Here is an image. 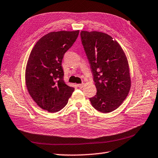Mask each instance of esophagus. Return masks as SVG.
<instances>
[{
  "mask_svg": "<svg viewBox=\"0 0 158 158\" xmlns=\"http://www.w3.org/2000/svg\"><path fill=\"white\" fill-rule=\"evenodd\" d=\"M77 86L79 87V88H83V86H84V83H81V84H78L77 85Z\"/></svg>",
  "mask_w": 158,
  "mask_h": 158,
  "instance_id": "esophagus-1",
  "label": "esophagus"
}]
</instances>
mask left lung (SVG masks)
I'll return each mask as SVG.
<instances>
[{
	"instance_id": "left-lung-1",
	"label": "left lung",
	"mask_w": 158,
	"mask_h": 158,
	"mask_svg": "<svg viewBox=\"0 0 158 158\" xmlns=\"http://www.w3.org/2000/svg\"><path fill=\"white\" fill-rule=\"evenodd\" d=\"M81 38L94 75L97 94L89 99L95 110L110 113L127 98L131 77L127 56L110 35L99 31L81 32Z\"/></svg>"
}]
</instances>
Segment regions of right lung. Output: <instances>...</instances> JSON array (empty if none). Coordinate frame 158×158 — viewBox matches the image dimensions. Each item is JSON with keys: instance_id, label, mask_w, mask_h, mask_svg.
I'll list each match as a JSON object with an SVG mask.
<instances>
[{"instance_id": "obj_1", "label": "right lung", "mask_w": 158, "mask_h": 158, "mask_svg": "<svg viewBox=\"0 0 158 158\" xmlns=\"http://www.w3.org/2000/svg\"><path fill=\"white\" fill-rule=\"evenodd\" d=\"M79 33V30L51 32L40 38L31 52L25 70L26 85L31 98L44 110H61L74 91L64 82L61 63Z\"/></svg>"}]
</instances>
